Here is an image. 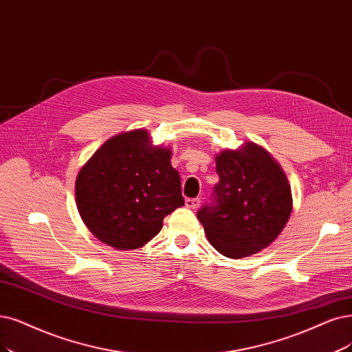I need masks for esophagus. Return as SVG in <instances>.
I'll list each match as a JSON object with an SVG mask.
<instances>
[{
    "mask_svg": "<svg viewBox=\"0 0 352 352\" xmlns=\"http://www.w3.org/2000/svg\"><path fill=\"white\" fill-rule=\"evenodd\" d=\"M200 203H201L200 199H187V200H186V206L188 207V209H192V210L199 209Z\"/></svg>",
    "mask_w": 352,
    "mask_h": 352,
    "instance_id": "34e87169",
    "label": "esophagus"
}]
</instances>
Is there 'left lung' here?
<instances>
[{
	"mask_svg": "<svg viewBox=\"0 0 352 352\" xmlns=\"http://www.w3.org/2000/svg\"><path fill=\"white\" fill-rule=\"evenodd\" d=\"M216 206L197 217L213 248L245 258L267 248L287 225L293 197L287 175L271 153L254 142L216 155Z\"/></svg>",
	"mask_w": 352,
	"mask_h": 352,
	"instance_id": "1",
	"label": "left lung"
}]
</instances>
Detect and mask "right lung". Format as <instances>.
<instances>
[{
  "mask_svg": "<svg viewBox=\"0 0 352 352\" xmlns=\"http://www.w3.org/2000/svg\"><path fill=\"white\" fill-rule=\"evenodd\" d=\"M171 149L152 145L148 130L106 140L81 166L75 200L93 235L117 251L138 250L162 229L164 217L184 206Z\"/></svg>",
  "mask_w": 352,
  "mask_h": 352,
  "instance_id": "right-lung-1",
  "label": "right lung"
}]
</instances>
